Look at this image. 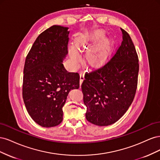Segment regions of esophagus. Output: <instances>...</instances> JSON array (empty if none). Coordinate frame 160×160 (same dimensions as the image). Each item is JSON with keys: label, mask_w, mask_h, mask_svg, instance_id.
Here are the masks:
<instances>
[{"label": "esophagus", "mask_w": 160, "mask_h": 160, "mask_svg": "<svg viewBox=\"0 0 160 160\" xmlns=\"http://www.w3.org/2000/svg\"><path fill=\"white\" fill-rule=\"evenodd\" d=\"M84 79H85V72L84 71H81L80 72V83L81 84L82 83V82H83Z\"/></svg>", "instance_id": "esophagus-1"}]
</instances>
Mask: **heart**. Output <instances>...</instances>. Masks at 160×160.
<instances>
[{
  "label": "heart",
  "mask_w": 160,
  "mask_h": 160,
  "mask_svg": "<svg viewBox=\"0 0 160 160\" xmlns=\"http://www.w3.org/2000/svg\"><path fill=\"white\" fill-rule=\"evenodd\" d=\"M103 31H97L85 39H77L75 42L76 49H80L81 47L89 45L91 42L98 41L103 35ZM113 42L109 38L105 37L101 39L96 45L91 47L86 53V59L92 66H101L107 61L112 50ZM70 55L74 61H78L79 55L73 48L69 50Z\"/></svg>",
  "instance_id": "heart-1"
}]
</instances>
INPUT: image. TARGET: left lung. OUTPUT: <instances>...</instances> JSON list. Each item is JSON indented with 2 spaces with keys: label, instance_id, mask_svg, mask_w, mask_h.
I'll return each mask as SVG.
<instances>
[{
  "label": "left lung",
  "instance_id": "obj_1",
  "mask_svg": "<svg viewBox=\"0 0 160 160\" xmlns=\"http://www.w3.org/2000/svg\"><path fill=\"white\" fill-rule=\"evenodd\" d=\"M122 44L103 67L88 72L81 85L85 117L90 123L107 126L128 111L136 93L139 59L129 34L121 28Z\"/></svg>",
  "mask_w": 160,
  "mask_h": 160
}]
</instances>
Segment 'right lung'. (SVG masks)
Listing matches in <instances>:
<instances>
[{
	"mask_svg": "<svg viewBox=\"0 0 160 160\" xmlns=\"http://www.w3.org/2000/svg\"><path fill=\"white\" fill-rule=\"evenodd\" d=\"M68 29L53 25L43 31L25 59L22 98L28 114L42 127L61 123L67 95L79 88V74L67 72L62 63L68 53Z\"/></svg>",
	"mask_w": 160,
	"mask_h": 160,
	"instance_id": "obj_1",
	"label": "right lung"
}]
</instances>
